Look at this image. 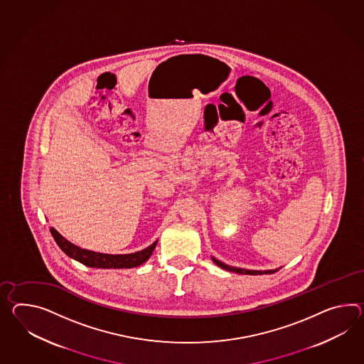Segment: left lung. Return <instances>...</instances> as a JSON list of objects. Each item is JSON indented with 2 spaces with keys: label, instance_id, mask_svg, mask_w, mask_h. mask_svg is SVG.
<instances>
[{
  "label": "left lung",
  "instance_id": "1",
  "mask_svg": "<svg viewBox=\"0 0 364 364\" xmlns=\"http://www.w3.org/2000/svg\"><path fill=\"white\" fill-rule=\"evenodd\" d=\"M212 260H213L217 266L221 267L223 269L230 271V272H235V274H242V275H264V274L268 275V274H274V272L279 271L282 268L280 267V268H275V269H264V271H262V269H246V268H240V267L228 266V264L222 263L221 260H218V259H215L214 257H212Z\"/></svg>",
  "mask_w": 364,
  "mask_h": 364
}]
</instances>
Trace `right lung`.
Here are the masks:
<instances>
[{
    "mask_svg": "<svg viewBox=\"0 0 364 364\" xmlns=\"http://www.w3.org/2000/svg\"><path fill=\"white\" fill-rule=\"evenodd\" d=\"M53 234V240L58 243V246L62 248L63 252L67 257H72L81 264L93 268H133L143 264L149 260L154 248L156 247L158 240H155L151 246L136 251L133 254H119V255H112V254H102V252H95L90 250L79 247L71 243L70 240H65L62 234H59L53 228L50 229Z\"/></svg>",
    "mask_w": 364,
    "mask_h": 364,
    "instance_id": "add662e5",
    "label": "right lung"
}]
</instances>
